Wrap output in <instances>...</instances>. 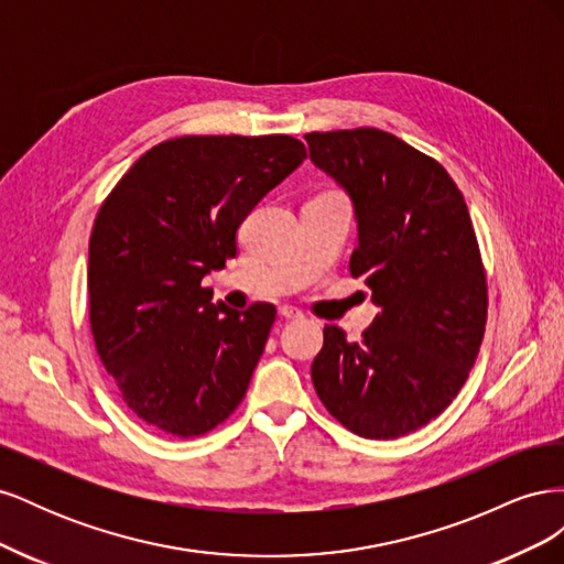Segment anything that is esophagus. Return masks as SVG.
I'll list each match as a JSON object with an SVG mask.
<instances>
[{
	"mask_svg": "<svg viewBox=\"0 0 564 564\" xmlns=\"http://www.w3.org/2000/svg\"><path fill=\"white\" fill-rule=\"evenodd\" d=\"M280 315L284 319H301L303 313L299 308H294V305H280Z\"/></svg>",
	"mask_w": 564,
	"mask_h": 564,
	"instance_id": "esophagus-1",
	"label": "esophagus"
}]
</instances>
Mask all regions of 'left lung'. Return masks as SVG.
Here are the masks:
<instances>
[{
    "label": "left lung",
    "instance_id": "left-lung-1",
    "mask_svg": "<svg viewBox=\"0 0 564 564\" xmlns=\"http://www.w3.org/2000/svg\"><path fill=\"white\" fill-rule=\"evenodd\" d=\"M305 141L352 197L360 245L350 275L381 308L360 344L324 327L313 386L350 433L402 437L445 412L482 346L487 272L466 199L445 166L388 131H313Z\"/></svg>",
    "mask_w": 564,
    "mask_h": 564
}]
</instances>
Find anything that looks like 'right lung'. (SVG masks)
<instances>
[{"label":"right lung","instance_id":"right-lung-1","mask_svg":"<svg viewBox=\"0 0 564 564\" xmlns=\"http://www.w3.org/2000/svg\"><path fill=\"white\" fill-rule=\"evenodd\" d=\"M308 158L286 133L178 135L152 145L100 204L89 240V324L117 395L174 437H197L242 402L275 305L212 303L207 272L237 228Z\"/></svg>","mask_w":564,"mask_h":564}]
</instances>
